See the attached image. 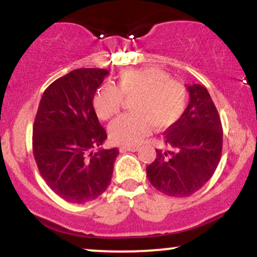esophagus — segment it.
<instances>
[{
    "label": "esophagus",
    "mask_w": 257,
    "mask_h": 257,
    "mask_svg": "<svg viewBox=\"0 0 257 257\" xmlns=\"http://www.w3.org/2000/svg\"><path fill=\"white\" fill-rule=\"evenodd\" d=\"M138 147H126V146H122L119 147V151L122 153H124L126 151H131V152H137L138 151Z\"/></svg>",
    "instance_id": "esophagus-1"
}]
</instances>
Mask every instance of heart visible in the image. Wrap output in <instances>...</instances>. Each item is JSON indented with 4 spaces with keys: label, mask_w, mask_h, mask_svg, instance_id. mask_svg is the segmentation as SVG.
<instances>
[{
    "label": "heart",
    "mask_w": 257,
    "mask_h": 257,
    "mask_svg": "<svg viewBox=\"0 0 257 257\" xmlns=\"http://www.w3.org/2000/svg\"><path fill=\"white\" fill-rule=\"evenodd\" d=\"M123 98H135L134 113L124 114L110 125L111 140L118 145H137L151 131L166 129L181 118L187 107L185 85L155 67L120 72L117 87L102 84L95 91L93 106L99 118L108 120L119 113Z\"/></svg>",
    "instance_id": "obj_1"
}]
</instances>
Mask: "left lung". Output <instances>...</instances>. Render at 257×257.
<instances>
[{"label": "left lung", "mask_w": 257, "mask_h": 257, "mask_svg": "<svg viewBox=\"0 0 257 257\" xmlns=\"http://www.w3.org/2000/svg\"><path fill=\"white\" fill-rule=\"evenodd\" d=\"M190 104L175 124L164 132V145L146 168L159 192L188 197L200 190L216 170L222 152V125L210 94L200 84L187 85Z\"/></svg>", "instance_id": "left-lung-1"}]
</instances>
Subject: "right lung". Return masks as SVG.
I'll return each instance as SVG.
<instances>
[{
	"label": "right lung",
	"instance_id": "obj_1",
	"mask_svg": "<svg viewBox=\"0 0 257 257\" xmlns=\"http://www.w3.org/2000/svg\"><path fill=\"white\" fill-rule=\"evenodd\" d=\"M108 75L77 69L44 90L32 128V151L46 184L60 198L83 204L108 187L119 151L100 147L107 138L93 98Z\"/></svg>",
	"mask_w": 257,
	"mask_h": 257
}]
</instances>
